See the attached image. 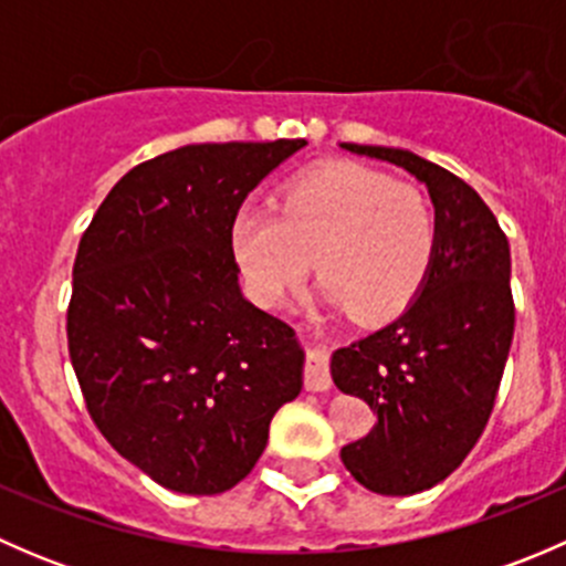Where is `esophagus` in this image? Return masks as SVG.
Instances as JSON below:
<instances>
[{
    "mask_svg": "<svg viewBox=\"0 0 566 566\" xmlns=\"http://www.w3.org/2000/svg\"><path fill=\"white\" fill-rule=\"evenodd\" d=\"M304 386H306V391H328L331 389L328 361H325V353L315 345L310 347V356H306Z\"/></svg>",
    "mask_w": 566,
    "mask_h": 566,
    "instance_id": "1",
    "label": "esophagus"
}]
</instances>
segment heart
Here are the masks:
<instances>
[{"label": "heart", "instance_id": "obj_1", "mask_svg": "<svg viewBox=\"0 0 566 566\" xmlns=\"http://www.w3.org/2000/svg\"><path fill=\"white\" fill-rule=\"evenodd\" d=\"M230 238L249 293L262 306L282 304L315 256L325 298L378 319L405 310L427 282L438 219L413 182L336 164L290 182L276 208L238 210Z\"/></svg>", "mask_w": 566, "mask_h": 566}]
</instances>
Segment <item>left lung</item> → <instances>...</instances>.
I'll list each match as a JSON object with an SVG mask.
<instances>
[{"label":"left lung","mask_w":566,"mask_h":566,"mask_svg":"<svg viewBox=\"0 0 566 566\" xmlns=\"http://www.w3.org/2000/svg\"><path fill=\"white\" fill-rule=\"evenodd\" d=\"M397 164L430 191L438 247L408 310L331 358L336 389L378 413L367 438L342 447L358 484L413 495L443 482L476 447L515 334L510 241L476 191L410 150L342 145Z\"/></svg>","instance_id":"1"}]
</instances>
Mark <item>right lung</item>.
Instances as JSON below:
<instances>
[{"mask_svg": "<svg viewBox=\"0 0 566 566\" xmlns=\"http://www.w3.org/2000/svg\"><path fill=\"white\" fill-rule=\"evenodd\" d=\"M306 139L186 145L117 180L78 243L67 350L104 438L161 488L247 479L304 350L238 287L232 219Z\"/></svg>", "mask_w": 566, "mask_h": 566, "instance_id": "1", "label": "right lung"}]
</instances>
